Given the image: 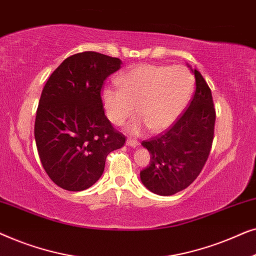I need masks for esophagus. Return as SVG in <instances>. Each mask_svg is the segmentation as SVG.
<instances>
[{"label":"esophagus","instance_id":"esophagus-1","mask_svg":"<svg viewBox=\"0 0 256 256\" xmlns=\"http://www.w3.org/2000/svg\"><path fill=\"white\" fill-rule=\"evenodd\" d=\"M126 143H127V146H134V148H135V146H138L140 144V142L138 141V140H135V138H128L127 142H126Z\"/></svg>","mask_w":256,"mask_h":256}]
</instances>
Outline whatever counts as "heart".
<instances>
[{
  "label": "heart",
  "mask_w": 256,
  "mask_h": 256,
  "mask_svg": "<svg viewBox=\"0 0 256 256\" xmlns=\"http://www.w3.org/2000/svg\"><path fill=\"white\" fill-rule=\"evenodd\" d=\"M118 88L102 90L104 106L114 124H124L136 113L138 118L129 124L138 134L146 127L163 130L174 124L186 106L194 88V78L184 66L143 64L130 68L118 78Z\"/></svg>",
  "instance_id": "heart-1"
}]
</instances>
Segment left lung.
<instances>
[{
  "mask_svg": "<svg viewBox=\"0 0 256 256\" xmlns=\"http://www.w3.org/2000/svg\"><path fill=\"white\" fill-rule=\"evenodd\" d=\"M196 90L188 107L166 132L142 142L152 154L140 172L154 194L171 196L186 188L202 172L214 138L216 108L211 90L194 70Z\"/></svg>",
  "mask_w": 256,
  "mask_h": 256,
  "instance_id": "1",
  "label": "left lung"
}]
</instances>
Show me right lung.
<instances>
[{
    "label": "right lung",
    "instance_id": "obj_1",
    "mask_svg": "<svg viewBox=\"0 0 256 256\" xmlns=\"http://www.w3.org/2000/svg\"><path fill=\"white\" fill-rule=\"evenodd\" d=\"M118 58L85 51L70 56L45 84L34 121L42 166L54 184L82 191L102 174L108 154L126 136L104 115L101 90L121 66Z\"/></svg>",
    "mask_w": 256,
    "mask_h": 256
}]
</instances>
